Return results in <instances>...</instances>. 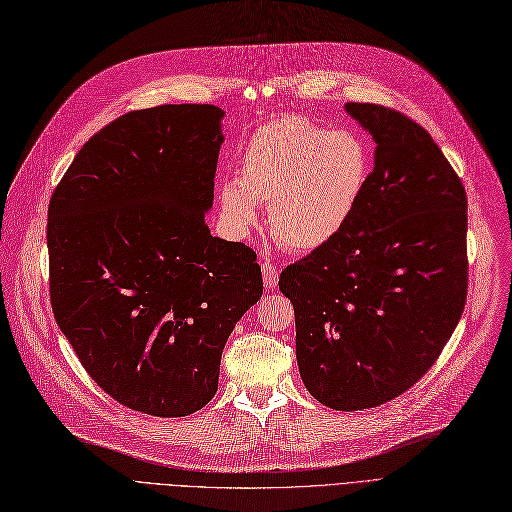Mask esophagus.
Wrapping results in <instances>:
<instances>
[{
    "label": "esophagus",
    "mask_w": 512,
    "mask_h": 512,
    "mask_svg": "<svg viewBox=\"0 0 512 512\" xmlns=\"http://www.w3.org/2000/svg\"><path fill=\"white\" fill-rule=\"evenodd\" d=\"M261 274H263V287H266L268 291H274L278 285V268L270 259L261 263Z\"/></svg>",
    "instance_id": "34e87169"
}]
</instances>
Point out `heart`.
<instances>
[{"label": "heart", "mask_w": 512, "mask_h": 512, "mask_svg": "<svg viewBox=\"0 0 512 512\" xmlns=\"http://www.w3.org/2000/svg\"><path fill=\"white\" fill-rule=\"evenodd\" d=\"M371 170V147L358 132L304 116L278 118L253 132L238 179L221 183V211L238 232H249L259 221L257 204L270 202L272 236L291 251L310 253L346 230Z\"/></svg>", "instance_id": "obj_1"}]
</instances>
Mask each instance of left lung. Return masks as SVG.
Wrapping results in <instances>:
<instances>
[{
    "mask_svg": "<svg viewBox=\"0 0 512 512\" xmlns=\"http://www.w3.org/2000/svg\"><path fill=\"white\" fill-rule=\"evenodd\" d=\"M375 143L346 230L293 263L299 375L337 411L384 405L437 361L466 304V192L439 145L403 113L346 103Z\"/></svg>",
    "mask_w": 512,
    "mask_h": 512,
    "instance_id": "8db88e82",
    "label": "left lung"
}]
</instances>
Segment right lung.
Instances as JSON below:
<instances>
[{
  "mask_svg": "<svg viewBox=\"0 0 512 512\" xmlns=\"http://www.w3.org/2000/svg\"><path fill=\"white\" fill-rule=\"evenodd\" d=\"M223 116L126 113L78 151L48 206L56 325L109 396L158 418L213 399L227 337L263 293L255 251L204 221Z\"/></svg>",
  "mask_w": 512,
  "mask_h": 512,
  "instance_id": "right-lung-1",
  "label": "right lung"
}]
</instances>
